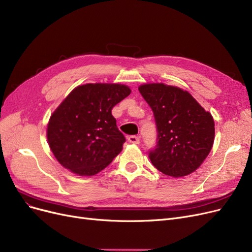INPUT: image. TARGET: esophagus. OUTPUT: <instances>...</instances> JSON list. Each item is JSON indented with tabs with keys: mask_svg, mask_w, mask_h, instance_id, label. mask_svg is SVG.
Here are the masks:
<instances>
[{
	"mask_svg": "<svg viewBox=\"0 0 252 252\" xmlns=\"http://www.w3.org/2000/svg\"><path fill=\"white\" fill-rule=\"evenodd\" d=\"M128 142L132 144H140V137L136 135H129L128 136Z\"/></svg>",
	"mask_w": 252,
	"mask_h": 252,
	"instance_id": "1",
	"label": "esophagus"
}]
</instances>
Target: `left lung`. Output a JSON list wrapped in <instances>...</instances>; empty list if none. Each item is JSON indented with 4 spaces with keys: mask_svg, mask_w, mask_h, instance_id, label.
<instances>
[{
    "mask_svg": "<svg viewBox=\"0 0 252 252\" xmlns=\"http://www.w3.org/2000/svg\"><path fill=\"white\" fill-rule=\"evenodd\" d=\"M138 91L151 107L158 129L156 146L149 151L153 166L172 177L196 171L214 144L212 115L190 94L176 86L149 83Z\"/></svg>",
    "mask_w": 252,
    "mask_h": 252,
    "instance_id": "left-lung-1",
    "label": "left lung"
}]
</instances>
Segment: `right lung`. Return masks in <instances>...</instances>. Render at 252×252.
Returning a JSON list of instances; mask_svg holds the SVG:
<instances>
[{"label": "right lung", "mask_w": 252, "mask_h": 252, "mask_svg": "<svg viewBox=\"0 0 252 252\" xmlns=\"http://www.w3.org/2000/svg\"><path fill=\"white\" fill-rule=\"evenodd\" d=\"M123 84L77 86L51 116L47 137L56 159L80 176L97 174L122 151L125 136L111 109L127 96Z\"/></svg>", "instance_id": "add662e5"}]
</instances>
